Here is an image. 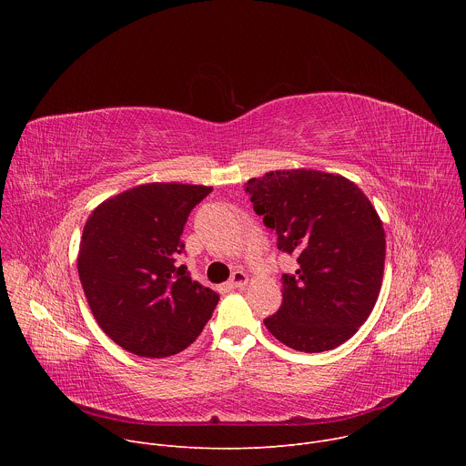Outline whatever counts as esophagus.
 Segmentation results:
<instances>
[{
  "label": "esophagus",
  "instance_id": "1",
  "mask_svg": "<svg viewBox=\"0 0 466 466\" xmlns=\"http://www.w3.org/2000/svg\"><path fill=\"white\" fill-rule=\"evenodd\" d=\"M247 282H248V277H247L243 271H234L232 277H230V280H228V288H232V289H241V288L247 286Z\"/></svg>",
  "mask_w": 466,
  "mask_h": 466
}]
</instances>
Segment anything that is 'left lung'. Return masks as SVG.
<instances>
[{
	"label": "left lung",
	"instance_id": "left-lung-1",
	"mask_svg": "<svg viewBox=\"0 0 466 466\" xmlns=\"http://www.w3.org/2000/svg\"><path fill=\"white\" fill-rule=\"evenodd\" d=\"M245 193L279 250L299 263L282 275V306L263 324L293 350L343 345L370 315L383 279L385 232L370 201L349 178L311 169L265 173Z\"/></svg>",
	"mask_w": 466,
	"mask_h": 466
}]
</instances>
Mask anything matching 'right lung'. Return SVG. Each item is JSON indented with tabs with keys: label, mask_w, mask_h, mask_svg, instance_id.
I'll list each match as a JSON object with an SVG mask.
<instances>
[{
	"label": "right lung",
	"mask_w": 466,
	"mask_h": 466,
	"mask_svg": "<svg viewBox=\"0 0 466 466\" xmlns=\"http://www.w3.org/2000/svg\"><path fill=\"white\" fill-rule=\"evenodd\" d=\"M208 186L153 182L123 191L88 218L77 269L105 334L142 358L187 349L210 320L219 295L191 280L180 241Z\"/></svg>",
	"instance_id": "1"
}]
</instances>
